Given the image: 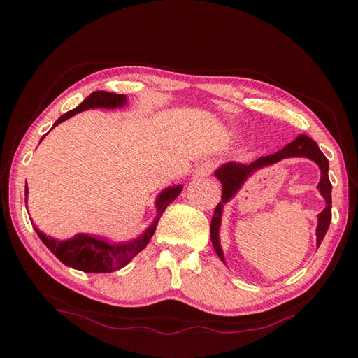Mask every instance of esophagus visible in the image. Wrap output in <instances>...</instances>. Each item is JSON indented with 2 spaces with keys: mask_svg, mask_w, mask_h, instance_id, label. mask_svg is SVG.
Wrapping results in <instances>:
<instances>
[{
  "mask_svg": "<svg viewBox=\"0 0 358 358\" xmlns=\"http://www.w3.org/2000/svg\"><path fill=\"white\" fill-rule=\"evenodd\" d=\"M217 167L215 162H204L199 166V169H196V173L200 175V177H208V175H210L212 172H214V169Z\"/></svg>",
  "mask_w": 358,
  "mask_h": 358,
  "instance_id": "obj_1",
  "label": "esophagus"
}]
</instances>
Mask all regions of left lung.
Listing matches in <instances>:
<instances>
[{
    "label": "left lung",
    "instance_id": "1",
    "mask_svg": "<svg viewBox=\"0 0 358 358\" xmlns=\"http://www.w3.org/2000/svg\"><path fill=\"white\" fill-rule=\"evenodd\" d=\"M289 157H308L310 159H314V162L320 166V169H322V180H320V183H318V189H320L323 199L326 200V208L322 214L318 215L317 245L320 246V243L324 237L326 231H328L331 218H332V214H331V209H332L331 189H332V186H331V181L328 177L329 162L314 140H310L308 135H300V136H296V140L289 143L287 146H285L280 152H277V154L260 157L250 164H241V163L231 162L227 164H223L215 172V177L222 181V192L223 194H222V203L217 204V208L214 210V217H212V222H210V240H212V246H214L215 252L222 262H224V255H223V250H222V248H220V243H218V229H220V220H222L223 203H226L231 199V196L235 195V192H237L240 186L243 185V181L248 178V175L252 173L255 169H260V167L268 166V164H273V163L280 162V159L289 158Z\"/></svg>",
    "mask_w": 358,
    "mask_h": 358
}]
</instances>
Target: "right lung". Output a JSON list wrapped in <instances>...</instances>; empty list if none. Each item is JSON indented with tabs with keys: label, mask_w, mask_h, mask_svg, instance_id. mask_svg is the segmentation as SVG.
Segmentation results:
<instances>
[{
	"label": "right lung",
	"mask_w": 358,
	"mask_h": 358,
	"mask_svg": "<svg viewBox=\"0 0 358 358\" xmlns=\"http://www.w3.org/2000/svg\"><path fill=\"white\" fill-rule=\"evenodd\" d=\"M126 103V96L124 95H118V94H110V92H104V90H98V92L90 94L85 101H83L78 108H75L73 110H69L64 115L59 117L53 127L57 124L63 123L64 120L73 117L75 113H78L81 110H87V109H94V108H117V106H123ZM181 189L183 186H175L169 187L159 194L158 200H157V218L155 222L148 227L146 232H144L140 238H136L134 241L123 243V245H108V243L103 240H98L94 237H89V235L85 234H78L75 235L73 238L64 240V241H58L55 238L45 237L43 232H40L35 227V232L38 234V237L41 238L45 246L50 249V252L55 255L59 262L64 263L69 268L78 269L83 272H112V271H118L121 268L132 260V258L148 246V243L150 241L152 235H154L158 220L163 215V212L166 208L177 199L180 195ZM26 195H27V186H26ZM27 200V199H26Z\"/></svg>",
	"instance_id": "obj_1"
}]
</instances>
